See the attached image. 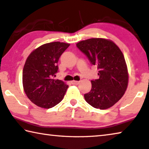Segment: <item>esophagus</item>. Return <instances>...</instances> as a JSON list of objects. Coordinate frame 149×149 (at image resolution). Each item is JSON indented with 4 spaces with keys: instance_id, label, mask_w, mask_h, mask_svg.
Instances as JSON below:
<instances>
[{
    "instance_id": "esophagus-1",
    "label": "esophagus",
    "mask_w": 149,
    "mask_h": 149,
    "mask_svg": "<svg viewBox=\"0 0 149 149\" xmlns=\"http://www.w3.org/2000/svg\"><path fill=\"white\" fill-rule=\"evenodd\" d=\"M71 83L72 84H74V85H78V84H79V81H72L71 82Z\"/></svg>"
}]
</instances>
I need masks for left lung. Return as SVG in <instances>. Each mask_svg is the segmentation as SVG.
I'll return each mask as SVG.
<instances>
[{
    "label": "left lung",
    "instance_id": "8db88e82",
    "mask_svg": "<svg viewBox=\"0 0 149 149\" xmlns=\"http://www.w3.org/2000/svg\"><path fill=\"white\" fill-rule=\"evenodd\" d=\"M77 47L98 69L99 79L91 81L92 88L84 95L85 100L96 109L113 107L124 95L129 81L123 52L113 41L101 38L80 41Z\"/></svg>",
    "mask_w": 149,
    "mask_h": 149
}]
</instances>
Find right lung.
I'll use <instances>...</instances> for the list:
<instances>
[{
  "mask_svg": "<svg viewBox=\"0 0 149 149\" xmlns=\"http://www.w3.org/2000/svg\"><path fill=\"white\" fill-rule=\"evenodd\" d=\"M70 44L53 42L41 45L29 54L22 71V84L32 102L41 108L50 109L58 104L68 86L54 79L61 54Z\"/></svg>",
  "mask_w": 149,
  "mask_h": 149,
  "instance_id": "add662e5",
  "label": "right lung"
}]
</instances>
